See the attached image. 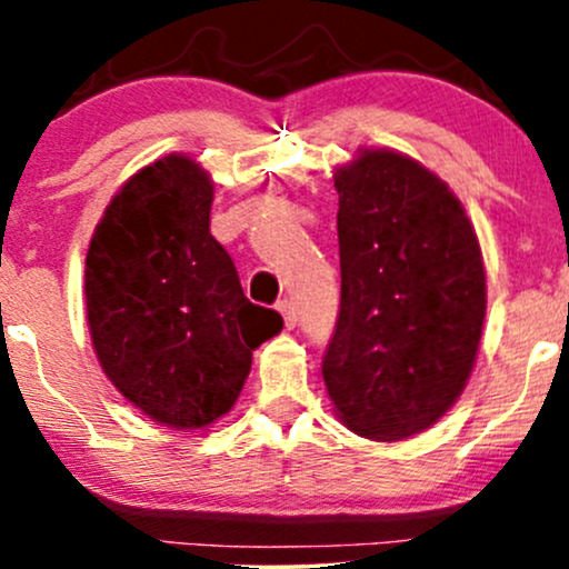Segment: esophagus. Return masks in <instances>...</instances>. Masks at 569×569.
<instances>
[{
    "instance_id": "obj_1",
    "label": "esophagus",
    "mask_w": 569,
    "mask_h": 569,
    "mask_svg": "<svg viewBox=\"0 0 569 569\" xmlns=\"http://www.w3.org/2000/svg\"><path fill=\"white\" fill-rule=\"evenodd\" d=\"M278 310H280V316H283V323H286V329H293V326H297V310H293V305L289 302V299H283V302H278Z\"/></svg>"
}]
</instances>
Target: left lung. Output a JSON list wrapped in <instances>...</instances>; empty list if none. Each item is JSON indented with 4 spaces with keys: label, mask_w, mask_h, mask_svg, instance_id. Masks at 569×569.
<instances>
[{
    "label": "left lung",
    "mask_w": 569,
    "mask_h": 569,
    "mask_svg": "<svg viewBox=\"0 0 569 569\" xmlns=\"http://www.w3.org/2000/svg\"><path fill=\"white\" fill-rule=\"evenodd\" d=\"M342 299L323 382L345 428L403 441L466 390L487 316L481 246L457 194L396 149L335 168Z\"/></svg>",
    "instance_id": "obj_1"
}]
</instances>
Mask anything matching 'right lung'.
<instances>
[{
    "mask_svg": "<svg viewBox=\"0 0 569 569\" xmlns=\"http://www.w3.org/2000/svg\"><path fill=\"white\" fill-rule=\"evenodd\" d=\"M211 173L171 152L133 173L84 257V310L98 363L149 420L208 428L234 407L251 356L283 329L251 305L213 238Z\"/></svg>",
    "mask_w": 569,
    "mask_h": 569,
    "instance_id": "obj_1",
    "label": "right lung"
}]
</instances>
